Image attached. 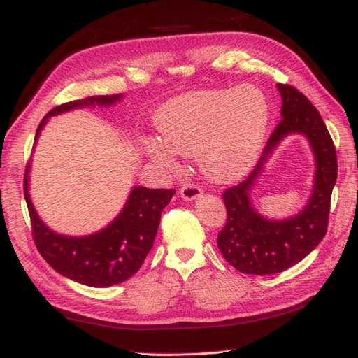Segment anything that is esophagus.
Wrapping results in <instances>:
<instances>
[{
  "label": "esophagus",
  "instance_id": "34e87169",
  "mask_svg": "<svg viewBox=\"0 0 358 358\" xmlns=\"http://www.w3.org/2000/svg\"><path fill=\"white\" fill-rule=\"evenodd\" d=\"M180 195H181V199L186 201H195L200 199L201 189L194 183H186L183 187L180 189Z\"/></svg>",
  "mask_w": 358,
  "mask_h": 358
}]
</instances>
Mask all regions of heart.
I'll return each instance as SVG.
<instances>
[{"mask_svg": "<svg viewBox=\"0 0 358 358\" xmlns=\"http://www.w3.org/2000/svg\"><path fill=\"white\" fill-rule=\"evenodd\" d=\"M158 136L146 141L149 158L177 167L175 154H199L203 175L215 183L245 177L260 154L269 123L266 96L255 86L191 92L173 98L155 117Z\"/></svg>", "mask_w": 358, "mask_h": 358, "instance_id": "obj_1", "label": "heart"}]
</instances>
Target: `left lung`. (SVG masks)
I'll use <instances>...</instances> for the list:
<instances>
[{"instance_id":"8db88e82","label":"left lung","mask_w":358,"mask_h":358,"mask_svg":"<svg viewBox=\"0 0 358 358\" xmlns=\"http://www.w3.org/2000/svg\"><path fill=\"white\" fill-rule=\"evenodd\" d=\"M277 89L283 101L281 121L254 172L238 186L224 191L227 220L217 238L224 260L237 271L252 275L283 272L313 252L328 231L331 194L337 181L336 146L322 115L295 87L277 85ZM289 134H303L313 149V192L299 215L269 219L255 208L252 192L273 150Z\"/></svg>"}]
</instances>
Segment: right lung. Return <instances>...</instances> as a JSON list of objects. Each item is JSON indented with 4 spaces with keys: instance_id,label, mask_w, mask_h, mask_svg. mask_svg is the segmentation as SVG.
Here are the masks:
<instances>
[{
    "instance_id": "obj_1",
    "label": "right lung",
    "mask_w": 358,
    "mask_h": 358,
    "mask_svg": "<svg viewBox=\"0 0 358 358\" xmlns=\"http://www.w3.org/2000/svg\"><path fill=\"white\" fill-rule=\"evenodd\" d=\"M124 95H98L66 103L52 109L36 129L34 146L50 117L85 108H110ZM30 163L24 175V199L36 249L53 269L63 277L90 287H109L123 283L141 268L154 245L163 209L175 191L134 186L120 214L112 222L89 235L58 234L45 224L29 194Z\"/></svg>"
}]
</instances>
